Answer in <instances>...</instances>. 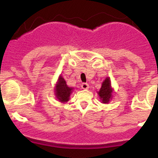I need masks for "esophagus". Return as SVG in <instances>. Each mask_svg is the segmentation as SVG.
<instances>
[{
    "label": "esophagus",
    "mask_w": 158,
    "mask_h": 158,
    "mask_svg": "<svg viewBox=\"0 0 158 158\" xmlns=\"http://www.w3.org/2000/svg\"><path fill=\"white\" fill-rule=\"evenodd\" d=\"M81 88L83 89H85V90H86V89H88L89 88V84L87 83H83L81 85Z\"/></svg>",
    "instance_id": "34e87169"
}]
</instances>
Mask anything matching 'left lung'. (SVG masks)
I'll list each match as a JSON object with an SVG mask.
<instances>
[{
    "instance_id": "left-lung-1",
    "label": "left lung",
    "mask_w": 158,
    "mask_h": 158,
    "mask_svg": "<svg viewBox=\"0 0 158 158\" xmlns=\"http://www.w3.org/2000/svg\"><path fill=\"white\" fill-rule=\"evenodd\" d=\"M113 92H114V89L111 87V79H110L109 77H107L105 78V80L102 82L100 90L97 92L99 96H100L101 103L108 104L112 99Z\"/></svg>"
}]
</instances>
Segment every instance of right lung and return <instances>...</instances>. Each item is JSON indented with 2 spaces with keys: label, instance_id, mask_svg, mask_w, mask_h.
I'll use <instances>...</instances> for the list:
<instances>
[{
  "label": "right lung",
  "instance_id": "right-lung-1",
  "mask_svg": "<svg viewBox=\"0 0 158 158\" xmlns=\"http://www.w3.org/2000/svg\"><path fill=\"white\" fill-rule=\"evenodd\" d=\"M73 88L69 87L66 85V81L62 75L58 77V81L55 84L54 87V95L57 100L61 103H66L69 100L71 93L73 91Z\"/></svg>",
  "mask_w": 158,
  "mask_h": 158
}]
</instances>
